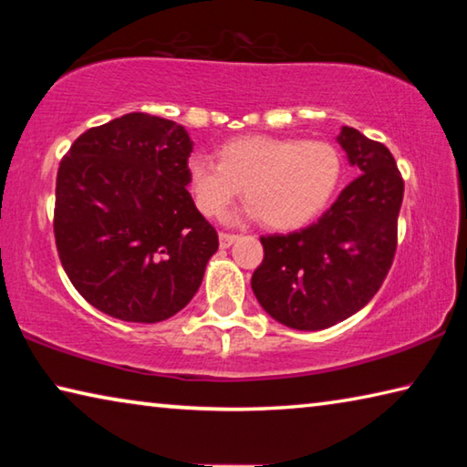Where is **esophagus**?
<instances>
[{
  "label": "esophagus",
  "instance_id": "1",
  "mask_svg": "<svg viewBox=\"0 0 467 467\" xmlns=\"http://www.w3.org/2000/svg\"><path fill=\"white\" fill-rule=\"evenodd\" d=\"M234 239H236V234L234 233H218V241H220V247L223 249H226V247H231V244L234 243Z\"/></svg>",
  "mask_w": 467,
  "mask_h": 467
}]
</instances>
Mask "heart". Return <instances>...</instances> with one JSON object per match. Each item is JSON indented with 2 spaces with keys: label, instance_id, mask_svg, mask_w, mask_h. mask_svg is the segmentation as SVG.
<instances>
[{
  "label": "heart",
  "instance_id": "obj_1",
  "mask_svg": "<svg viewBox=\"0 0 467 467\" xmlns=\"http://www.w3.org/2000/svg\"><path fill=\"white\" fill-rule=\"evenodd\" d=\"M342 177V154L321 140L247 136L224 144L218 161L195 154L187 183L197 210L223 216L243 189L247 212L272 231L309 223L334 197Z\"/></svg>",
  "mask_w": 467,
  "mask_h": 467
}]
</instances>
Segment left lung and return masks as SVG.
<instances>
[{
  "label": "left lung",
  "instance_id": "8db88e82",
  "mask_svg": "<svg viewBox=\"0 0 467 467\" xmlns=\"http://www.w3.org/2000/svg\"><path fill=\"white\" fill-rule=\"evenodd\" d=\"M337 141L360 175L313 224L259 236L264 262L251 288L275 321L295 329H326L360 311L398 249L404 179L393 154L354 128H342Z\"/></svg>",
  "mask_w": 467,
  "mask_h": 467
}]
</instances>
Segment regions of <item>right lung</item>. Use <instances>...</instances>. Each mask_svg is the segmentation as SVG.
<instances>
[{
    "mask_svg": "<svg viewBox=\"0 0 467 467\" xmlns=\"http://www.w3.org/2000/svg\"><path fill=\"white\" fill-rule=\"evenodd\" d=\"M183 125L130 113L86 130L61 158L53 233L74 288L131 323L172 317L200 288L218 233L187 192Z\"/></svg>",
    "mask_w": 467,
    "mask_h": 467,
    "instance_id": "add662e5",
    "label": "right lung"
}]
</instances>
